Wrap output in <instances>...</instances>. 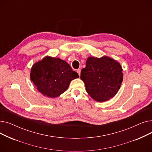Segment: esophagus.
Masks as SVG:
<instances>
[{
    "label": "esophagus",
    "instance_id": "obj_1",
    "mask_svg": "<svg viewBox=\"0 0 152 152\" xmlns=\"http://www.w3.org/2000/svg\"><path fill=\"white\" fill-rule=\"evenodd\" d=\"M76 71H77V73H78L79 76H80V75H81V69H77L76 70Z\"/></svg>",
    "mask_w": 152,
    "mask_h": 152
}]
</instances>
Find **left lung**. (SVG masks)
I'll return each instance as SVG.
<instances>
[{"instance_id": "1", "label": "left lung", "mask_w": 152, "mask_h": 152, "mask_svg": "<svg viewBox=\"0 0 152 152\" xmlns=\"http://www.w3.org/2000/svg\"><path fill=\"white\" fill-rule=\"evenodd\" d=\"M123 69L118 61L108 57L87 58L81 79L86 90L95 101L105 102L117 94L123 82Z\"/></svg>"}]
</instances>
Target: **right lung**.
Returning <instances> with one entry per match:
<instances>
[{
  "instance_id": "obj_1",
  "label": "right lung",
  "mask_w": 152,
  "mask_h": 152,
  "mask_svg": "<svg viewBox=\"0 0 152 152\" xmlns=\"http://www.w3.org/2000/svg\"><path fill=\"white\" fill-rule=\"evenodd\" d=\"M77 77L78 74L66 61L49 56L35 63L30 73L31 80L37 91L50 98L57 97L65 92L70 82Z\"/></svg>"
}]
</instances>
